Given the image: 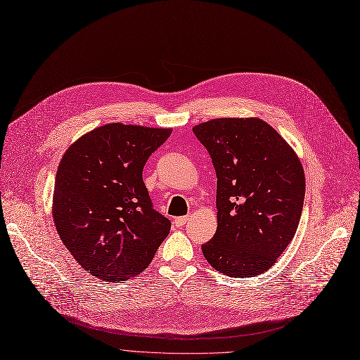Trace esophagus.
Here are the masks:
<instances>
[{"instance_id":"1","label":"esophagus","mask_w":360,"mask_h":360,"mask_svg":"<svg viewBox=\"0 0 360 360\" xmlns=\"http://www.w3.org/2000/svg\"><path fill=\"white\" fill-rule=\"evenodd\" d=\"M188 216H181V217H175V220H174V223H175V226H178V228H181V226H184L186 221H188Z\"/></svg>"}]
</instances>
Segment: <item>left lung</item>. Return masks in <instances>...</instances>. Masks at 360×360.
Segmentation results:
<instances>
[{"label": "left lung", "instance_id": "8db88e82", "mask_svg": "<svg viewBox=\"0 0 360 360\" xmlns=\"http://www.w3.org/2000/svg\"><path fill=\"white\" fill-rule=\"evenodd\" d=\"M217 176V231L201 245L229 277L267 271L293 239L305 175L292 147L259 118H217L193 128Z\"/></svg>", "mask_w": 360, "mask_h": 360}]
</instances>
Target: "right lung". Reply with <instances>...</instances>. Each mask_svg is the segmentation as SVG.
<instances>
[{
	"label": "right lung",
	"instance_id": "right-lung-1",
	"mask_svg": "<svg viewBox=\"0 0 360 360\" xmlns=\"http://www.w3.org/2000/svg\"><path fill=\"white\" fill-rule=\"evenodd\" d=\"M170 128L108 124L68 147L55 176L52 216L80 266L106 281L147 269L169 235L143 182L147 159Z\"/></svg>",
	"mask_w": 360,
	"mask_h": 360
}]
</instances>
